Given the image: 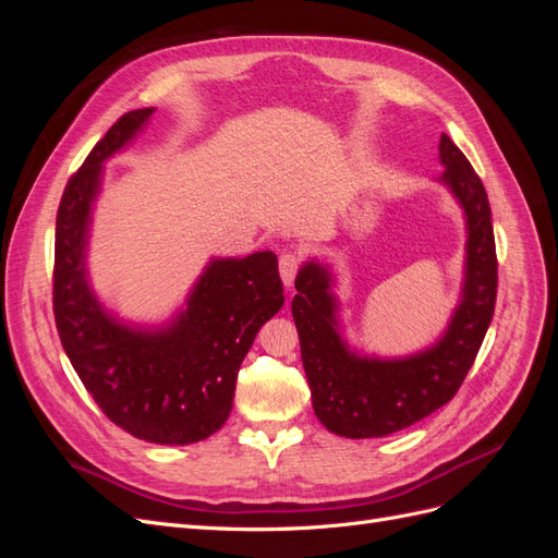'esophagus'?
Instances as JSON below:
<instances>
[{"label": "esophagus", "instance_id": "esophagus-1", "mask_svg": "<svg viewBox=\"0 0 558 558\" xmlns=\"http://www.w3.org/2000/svg\"><path fill=\"white\" fill-rule=\"evenodd\" d=\"M298 265H300V260H298V256L295 253H281V258H279V275H281V281H283V286H293V279H295V272H298Z\"/></svg>", "mask_w": 558, "mask_h": 558}]
</instances>
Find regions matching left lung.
<instances>
[{
    "instance_id": "8db88e82",
    "label": "left lung",
    "mask_w": 558,
    "mask_h": 558,
    "mask_svg": "<svg viewBox=\"0 0 558 558\" xmlns=\"http://www.w3.org/2000/svg\"><path fill=\"white\" fill-rule=\"evenodd\" d=\"M440 162L445 172L437 181L463 209L468 238L459 305L435 344L402 359L353 351L337 318L330 267L312 258L295 277L291 310L302 365L314 412L335 435L384 437L440 410L461 388L492 324L498 289L492 207L480 177L447 134L440 137Z\"/></svg>"
}]
</instances>
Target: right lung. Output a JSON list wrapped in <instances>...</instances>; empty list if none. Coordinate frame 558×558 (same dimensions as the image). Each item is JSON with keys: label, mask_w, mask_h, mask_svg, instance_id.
I'll list each match as a JSON object with an SVG mask.
<instances>
[{"label": "right lung", "mask_w": 558, "mask_h": 558, "mask_svg": "<svg viewBox=\"0 0 558 558\" xmlns=\"http://www.w3.org/2000/svg\"><path fill=\"white\" fill-rule=\"evenodd\" d=\"M154 107L130 111L70 179L56 221L53 312L83 386L116 426L156 445H193L226 424L240 365L283 305L272 251L211 258L183 307L160 326L128 324L95 295L88 244L105 162L146 128Z\"/></svg>", "instance_id": "obj_1"}]
</instances>
